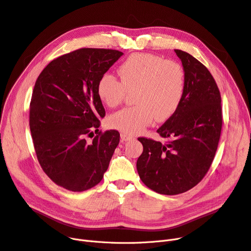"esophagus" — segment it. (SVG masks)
<instances>
[{"mask_svg":"<svg viewBox=\"0 0 251 251\" xmlns=\"http://www.w3.org/2000/svg\"><path fill=\"white\" fill-rule=\"evenodd\" d=\"M120 136H121V139L123 141H129V140H132L133 138H134L132 135H129V134H127V133H124V132L121 133Z\"/></svg>","mask_w":251,"mask_h":251,"instance_id":"1","label":"esophagus"}]
</instances>
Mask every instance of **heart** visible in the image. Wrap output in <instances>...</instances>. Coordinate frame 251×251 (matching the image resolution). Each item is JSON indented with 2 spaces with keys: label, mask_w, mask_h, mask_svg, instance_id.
I'll return each mask as SVG.
<instances>
[{
  "label": "heart",
  "mask_w": 251,
  "mask_h": 251,
  "mask_svg": "<svg viewBox=\"0 0 251 251\" xmlns=\"http://www.w3.org/2000/svg\"><path fill=\"white\" fill-rule=\"evenodd\" d=\"M120 79L104 74L97 83L100 100L113 108L134 92L135 106L109 117V125L128 134H136L154 120L164 122L177 111L186 90V75L176 61L148 53H134L119 66Z\"/></svg>",
  "instance_id": "heart-1"
}]
</instances>
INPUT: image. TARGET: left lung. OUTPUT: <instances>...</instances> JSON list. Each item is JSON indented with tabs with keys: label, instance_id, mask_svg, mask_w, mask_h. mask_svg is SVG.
I'll use <instances>...</instances> for the list:
<instances>
[{
	"label": "left lung",
	"instance_id": "obj_1",
	"mask_svg": "<svg viewBox=\"0 0 251 251\" xmlns=\"http://www.w3.org/2000/svg\"><path fill=\"white\" fill-rule=\"evenodd\" d=\"M186 75L177 111L158 128L170 142L138 138L143 152L137 172L144 185L162 195L185 193L202 180L218 147L222 129L221 96L211 73L194 56L175 49Z\"/></svg>",
	"mask_w": 251,
	"mask_h": 251
}]
</instances>
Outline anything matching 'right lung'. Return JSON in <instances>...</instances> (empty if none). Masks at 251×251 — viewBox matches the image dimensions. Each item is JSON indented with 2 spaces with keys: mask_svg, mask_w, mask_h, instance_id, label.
<instances>
[{
  "mask_svg": "<svg viewBox=\"0 0 251 251\" xmlns=\"http://www.w3.org/2000/svg\"><path fill=\"white\" fill-rule=\"evenodd\" d=\"M123 55L113 49L80 48L47 64L33 90L29 126L43 172L73 192L89 190L102 180L120 134L86 136L100 125L105 109L97 93L99 78Z\"/></svg>",
  "mask_w": 251,
  "mask_h": 251,
  "instance_id": "1",
  "label": "right lung"
}]
</instances>
